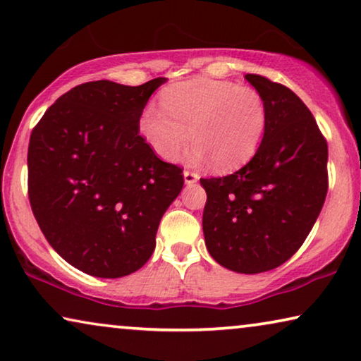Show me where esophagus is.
<instances>
[{"instance_id":"esophagus-1","label":"esophagus","mask_w":361,"mask_h":361,"mask_svg":"<svg viewBox=\"0 0 361 361\" xmlns=\"http://www.w3.org/2000/svg\"><path fill=\"white\" fill-rule=\"evenodd\" d=\"M184 179H185V184H195L197 180H199V174L194 171H184Z\"/></svg>"}]
</instances>
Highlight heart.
Here are the masks:
<instances>
[{"label":"heart","instance_id":"obj_1","mask_svg":"<svg viewBox=\"0 0 361 361\" xmlns=\"http://www.w3.org/2000/svg\"><path fill=\"white\" fill-rule=\"evenodd\" d=\"M159 106L140 116V133L161 159L176 161L192 140L194 161L212 159L219 171L245 166L259 149L268 106L256 88L214 78H190L166 87Z\"/></svg>","mask_w":361,"mask_h":361}]
</instances>
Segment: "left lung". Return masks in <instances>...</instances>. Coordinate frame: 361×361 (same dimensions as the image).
<instances>
[{"instance_id":"1","label":"left lung","mask_w":361,"mask_h":361,"mask_svg":"<svg viewBox=\"0 0 361 361\" xmlns=\"http://www.w3.org/2000/svg\"><path fill=\"white\" fill-rule=\"evenodd\" d=\"M263 95L268 128L259 149L233 174L200 179L205 245L236 273L278 268L307 238L329 189L327 141L302 100L263 75H245Z\"/></svg>"}]
</instances>
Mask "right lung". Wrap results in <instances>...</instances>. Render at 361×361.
I'll return each mask as SVG.
<instances>
[{"instance_id": "1", "label": "right lung", "mask_w": 361, "mask_h": 361, "mask_svg": "<svg viewBox=\"0 0 361 361\" xmlns=\"http://www.w3.org/2000/svg\"><path fill=\"white\" fill-rule=\"evenodd\" d=\"M82 83L47 108L27 149V194L49 245L97 278H121L151 258L159 221L184 185L140 135L157 87Z\"/></svg>"}]
</instances>
